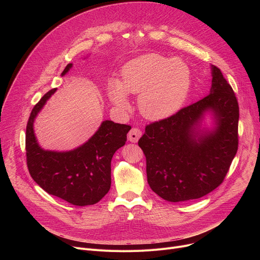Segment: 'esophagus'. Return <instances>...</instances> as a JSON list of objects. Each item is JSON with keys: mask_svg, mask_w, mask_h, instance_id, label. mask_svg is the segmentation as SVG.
Wrapping results in <instances>:
<instances>
[{"mask_svg": "<svg viewBox=\"0 0 260 260\" xmlns=\"http://www.w3.org/2000/svg\"><path fill=\"white\" fill-rule=\"evenodd\" d=\"M142 136V132L139 129V128H132L129 131V133L127 134V140L132 143H137L138 140L140 139V137Z\"/></svg>", "mask_w": 260, "mask_h": 260, "instance_id": "1", "label": "esophagus"}]
</instances>
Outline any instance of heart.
Returning <instances> with one entry per match:
<instances>
[{"label": "heart", "mask_w": 260, "mask_h": 260, "mask_svg": "<svg viewBox=\"0 0 260 260\" xmlns=\"http://www.w3.org/2000/svg\"><path fill=\"white\" fill-rule=\"evenodd\" d=\"M190 86L191 72L186 62L149 53L126 62L121 70V81L110 79L107 93L112 105L123 112L131 108L127 93H140L141 113L149 119H162L182 107Z\"/></svg>", "instance_id": "heart-1"}]
</instances>
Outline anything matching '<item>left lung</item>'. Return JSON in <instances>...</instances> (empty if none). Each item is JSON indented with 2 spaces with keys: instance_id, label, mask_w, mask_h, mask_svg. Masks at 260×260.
<instances>
[{
  "instance_id": "8db88e82",
  "label": "left lung",
  "mask_w": 260,
  "mask_h": 260,
  "mask_svg": "<svg viewBox=\"0 0 260 260\" xmlns=\"http://www.w3.org/2000/svg\"><path fill=\"white\" fill-rule=\"evenodd\" d=\"M210 93L145 128L138 144L146 157L148 184L161 199H200L224 180L238 151L239 105L221 71L211 64ZM206 115L210 128H202Z\"/></svg>"
}]
</instances>
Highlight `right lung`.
I'll use <instances>...</instances> for the list:
<instances>
[{"label": "right lung", "instance_id": "1", "mask_svg": "<svg viewBox=\"0 0 260 260\" xmlns=\"http://www.w3.org/2000/svg\"><path fill=\"white\" fill-rule=\"evenodd\" d=\"M72 67L73 63H69L60 76H64ZM55 91L53 88L44 94L28 118L25 133L28 172L47 193L75 206L94 205L111 187V159L125 144L126 134L132 127L104 120L98 131L75 149L45 150L37 140L34 122Z\"/></svg>", "mask_w": 260, "mask_h": 260}]
</instances>
